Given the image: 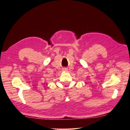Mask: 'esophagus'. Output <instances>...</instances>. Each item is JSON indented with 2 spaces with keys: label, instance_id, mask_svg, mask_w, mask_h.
Segmentation results:
<instances>
[{
  "label": "esophagus",
  "instance_id": "esophagus-1",
  "mask_svg": "<svg viewBox=\"0 0 130 130\" xmlns=\"http://www.w3.org/2000/svg\"><path fill=\"white\" fill-rule=\"evenodd\" d=\"M63 71H68V69L67 68H64V69H63V70H62Z\"/></svg>",
  "mask_w": 130,
  "mask_h": 130
}]
</instances>
